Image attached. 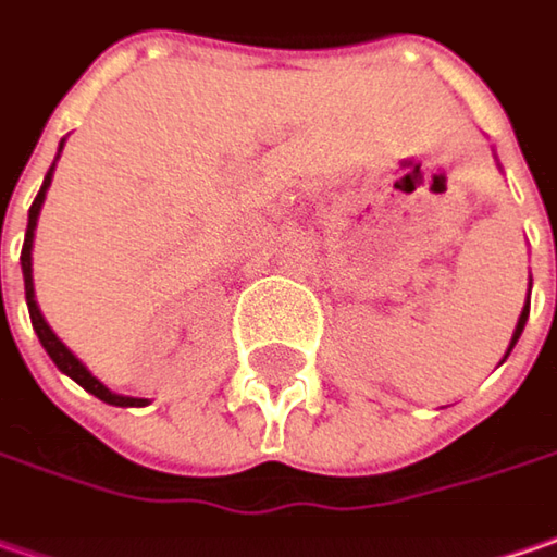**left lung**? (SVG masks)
Segmentation results:
<instances>
[{"mask_svg": "<svg viewBox=\"0 0 557 557\" xmlns=\"http://www.w3.org/2000/svg\"><path fill=\"white\" fill-rule=\"evenodd\" d=\"M527 314H530V296H527V305H523V311H520L518 326H515V336H511V346H508V351H505V358L511 355V349H515V343H518V339H520V333H523V324H527Z\"/></svg>", "mask_w": 557, "mask_h": 557, "instance_id": "left-lung-1", "label": "left lung"}]
</instances>
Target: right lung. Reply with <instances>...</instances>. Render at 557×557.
I'll return each mask as SVG.
<instances>
[{"instance_id":"add662e5","label":"right lung","mask_w":557,"mask_h":557,"mask_svg":"<svg viewBox=\"0 0 557 557\" xmlns=\"http://www.w3.org/2000/svg\"><path fill=\"white\" fill-rule=\"evenodd\" d=\"M55 168V164H52ZM52 168H49V174H46V181L39 186L37 199H34V206H30V218H27V236H24V249H21V271H24V296H27V311H30V324L37 330L39 343H42V349L49 351V358L55 361V368H59L61 374H67L71 380H77L81 386H84L86 393H92L96 399L109 401V405H146V399H131V396H114L109 386H102L96 376L86 371L84 364L67 351V346L61 343L59 336L49 330V324L42 321V314H39L37 299H34V268H30V246H34V231H37V218H39V208H42V199H46V189H49V183H52Z\"/></svg>"}]
</instances>
